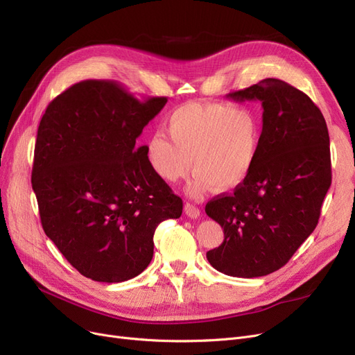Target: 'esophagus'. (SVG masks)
Returning a JSON list of instances; mask_svg holds the SVG:
<instances>
[{
    "label": "esophagus",
    "instance_id": "1",
    "mask_svg": "<svg viewBox=\"0 0 355 355\" xmlns=\"http://www.w3.org/2000/svg\"><path fill=\"white\" fill-rule=\"evenodd\" d=\"M184 211H186V214L189 216V218L191 219H197L200 216V209L196 207L193 203H186L184 205Z\"/></svg>",
    "mask_w": 355,
    "mask_h": 355
}]
</instances>
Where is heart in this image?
<instances>
[{
    "instance_id": "obj_1",
    "label": "heart",
    "mask_w": 355,
    "mask_h": 355,
    "mask_svg": "<svg viewBox=\"0 0 355 355\" xmlns=\"http://www.w3.org/2000/svg\"><path fill=\"white\" fill-rule=\"evenodd\" d=\"M165 133L146 142L150 169L166 182H177L196 166L189 193L202 196L213 186L229 190L251 174L263 139L261 119L250 105L190 101L165 121Z\"/></svg>"
}]
</instances>
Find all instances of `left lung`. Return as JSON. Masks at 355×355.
Returning <instances> with one entry per match:
<instances>
[{"instance_id": "8db88e82", "label": "left lung", "mask_w": 355, "mask_h": 355, "mask_svg": "<svg viewBox=\"0 0 355 355\" xmlns=\"http://www.w3.org/2000/svg\"><path fill=\"white\" fill-rule=\"evenodd\" d=\"M227 97L261 101L263 139L251 174L232 194L206 205L225 234L206 257L226 275L252 279L286 266L315 230L332 181L329 135L318 105L282 80L267 78Z\"/></svg>"}]
</instances>
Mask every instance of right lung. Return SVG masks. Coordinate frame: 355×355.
Masks as SVG:
<instances>
[{
	"label": "right lung",
	"mask_w": 355,
	"mask_h": 355,
	"mask_svg": "<svg viewBox=\"0 0 355 355\" xmlns=\"http://www.w3.org/2000/svg\"><path fill=\"white\" fill-rule=\"evenodd\" d=\"M166 97L144 101L114 81L73 84L37 129L32 186L44 234L87 279L121 283L153 255V234L182 200L136 142Z\"/></svg>",
	"instance_id": "1"
}]
</instances>
